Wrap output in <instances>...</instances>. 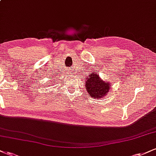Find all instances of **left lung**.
Returning a JSON list of instances; mask_svg holds the SVG:
<instances>
[{"mask_svg": "<svg viewBox=\"0 0 156 156\" xmlns=\"http://www.w3.org/2000/svg\"><path fill=\"white\" fill-rule=\"evenodd\" d=\"M85 80V89H87L89 95L94 99H99L106 95L112 87L109 82L102 80L100 78L99 75L96 73L88 75V77H87Z\"/></svg>", "mask_w": 156, "mask_h": 156, "instance_id": "8db88e82", "label": "left lung"}]
</instances>
